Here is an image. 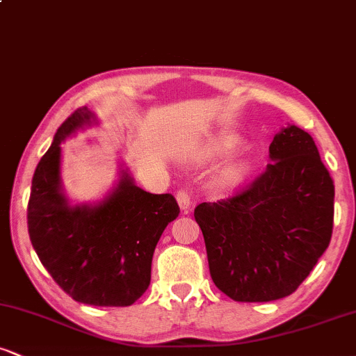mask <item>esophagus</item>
<instances>
[{"mask_svg": "<svg viewBox=\"0 0 356 356\" xmlns=\"http://www.w3.org/2000/svg\"><path fill=\"white\" fill-rule=\"evenodd\" d=\"M175 197H177V202H179V207L184 212H189L191 206H192V195L191 192L187 189H179L177 194H175Z\"/></svg>", "mask_w": 356, "mask_h": 356, "instance_id": "1", "label": "esophagus"}]
</instances>
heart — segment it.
<instances>
[{"mask_svg": "<svg viewBox=\"0 0 356 356\" xmlns=\"http://www.w3.org/2000/svg\"><path fill=\"white\" fill-rule=\"evenodd\" d=\"M239 170H232V172L229 174V179H238L239 177Z\"/></svg>", "mask_w": 356, "mask_h": 356, "instance_id": "heart-1", "label": "heart"}]
</instances>
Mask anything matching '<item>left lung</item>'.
Listing matches in <instances>:
<instances>
[{"label": "left lung", "instance_id": "left-lung-1", "mask_svg": "<svg viewBox=\"0 0 356 356\" xmlns=\"http://www.w3.org/2000/svg\"><path fill=\"white\" fill-rule=\"evenodd\" d=\"M271 164L232 197L194 209L209 271L241 303L295 293L328 248L334 186L313 137L289 125L269 145Z\"/></svg>", "mask_w": 356, "mask_h": 356}]
</instances>
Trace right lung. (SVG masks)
Masks as SVG:
<instances>
[{"mask_svg":"<svg viewBox=\"0 0 356 356\" xmlns=\"http://www.w3.org/2000/svg\"><path fill=\"white\" fill-rule=\"evenodd\" d=\"M93 118L81 107L56 130L31 181L28 232L42 264L68 296L93 306H130L149 288L154 249L181 209L172 194L142 191L127 172L97 206L67 202L60 144Z\"/></svg>","mask_w":356,"mask_h":356,"instance_id":"right-lung-1","label":"right lung"}]
</instances>
